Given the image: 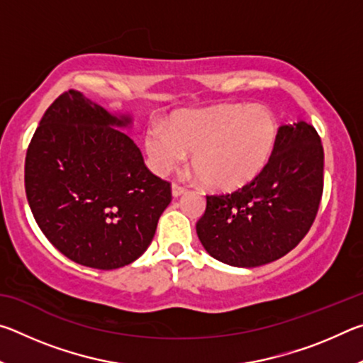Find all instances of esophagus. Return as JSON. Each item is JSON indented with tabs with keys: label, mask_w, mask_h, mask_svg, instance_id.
<instances>
[{
	"label": "esophagus",
	"mask_w": 363,
	"mask_h": 363,
	"mask_svg": "<svg viewBox=\"0 0 363 363\" xmlns=\"http://www.w3.org/2000/svg\"><path fill=\"white\" fill-rule=\"evenodd\" d=\"M186 187H182V186H179V184H173V186H171V194H173V196L174 199H177V196H181V195H184L186 194Z\"/></svg>",
	"instance_id": "1"
}]
</instances>
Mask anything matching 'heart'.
<instances>
[{"mask_svg":"<svg viewBox=\"0 0 363 363\" xmlns=\"http://www.w3.org/2000/svg\"><path fill=\"white\" fill-rule=\"evenodd\" d=\"M279 136V120L270 108L229 104L177 112L168 128L155 123L145 133V150L158 174L179 168L187 152H194L200 182L216 192H233L262 174Z\"/></svg>","mask_w":363,"mask_h":363,"instance_id":"1","label":"heart"}]
</instances>
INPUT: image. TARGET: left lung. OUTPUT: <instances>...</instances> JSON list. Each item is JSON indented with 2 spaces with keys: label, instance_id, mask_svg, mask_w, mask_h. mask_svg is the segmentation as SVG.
Wrapping results in <instances>:
<instances>
[{
  "label": "left lung",
  "instance_id": "left-lung-1",
  "mask_svg": "<svg viewBox=\"0 0 363 363\" xmlns=\"http://www.w3.org/2000/svg\"><path fill=\"white\" fill-rule=\"evenodd\" d=\"M323 192V147L306 121L280 126L262 174L227 195H208L196 235L214 259L257 267L280 259L309 232Z\"/></svg>",
  "mask_w": 363,
  "mask_h": 363
}]
</instances>
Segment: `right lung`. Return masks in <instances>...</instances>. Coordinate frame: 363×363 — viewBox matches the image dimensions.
I'll return each mask as SVG.
<instances>
[{
    "label": "right lung",
    "instance_id": "obj_1",
    "mask_svg": "<svg viewBox=\"0 0 363 363\" xmlns=\"http://www.w3.org/2000/svg\"><path fill=\"white\" fill-rule=\"evenodd\" d=\"M128 113H110L67 91L43 115L26 157L30 210L46 238L82 266L118 269L149 248L171 201L169 182L147 169L120 131Z\"/></svg>",
    "mask_w": 363,
    "mask_h": 363
}]
</instances>
